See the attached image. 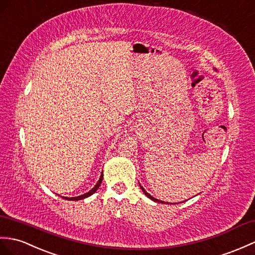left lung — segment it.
<instances>
[{
  "label": "left lung",
  "instance_id": "1",
  "mask_svg": "<svg viewBox=\"0 0 255 255\" xmlns=\"http://www.w3.org/2000/svg\"><path fill=\"white\" fill-rule=\"evenodd\" d=\"M140 188L142 189V191H143V193L146 195V197L147 198H150L151 200H153V201H155V202H158V203H165V202H163V201H161V200H157V199H155V198H153L152 197V195H150L149 193H147L145 190H144V188L143 187H142V186H140ZM167 204H168V202H167Z\"/></svg>",
  "mask_w": 255,
  "mask_h": 255
}]
</instances>
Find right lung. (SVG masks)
I'll list each match as a JSON object with an SVG mask.
<instances>
[{
    "instance_id": "obj_1",
    "label": "right lung",
    "mask_w": 255,
    "mask_h": 255,
    "mask_svg": "<svg viewBox=\"0 0 255 255\" xmlns=\"http://www.w3.org/2000/svg\"><path fill=\"white\" fill-rule=\"evenodd\" d=\"M102 180H103V173H102V175H101V177H100V179H99V181H98V183L96 186H94L90 191L89 192H87L86 194H82V195H79V197H75V198H64V197H62V198H64V199H66V200H70V201H78V200H81V199H85V198H88L89 195H91V194H93L94 192H96L98 189H99V187H100V185H101V182H102Z\"/></svg>"
}]
</instances>
